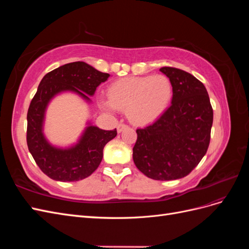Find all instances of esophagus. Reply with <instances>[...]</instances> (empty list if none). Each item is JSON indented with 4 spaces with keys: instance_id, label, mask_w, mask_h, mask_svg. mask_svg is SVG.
I'll list each match as a JSON object with an SVG mask.
<instances>
[{
    "instance_id": "1",
    "label": "esophagus",
    "mask_w": 249,
    "mask_h": 249,
    "mask_svg": "<svg viewBox=\"0 0 249 249\" xmlns=\"http://www.w3.org/2000/svg\"><path fill=\"white\" fill-rule=\"evenodd\" d=\"M126 127H127V125L124 124H118V125H117V132L118 133H122L124 129H126Z\"/></svg>"
}]
</instances>
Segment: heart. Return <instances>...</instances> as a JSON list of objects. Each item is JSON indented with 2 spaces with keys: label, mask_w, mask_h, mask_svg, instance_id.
<instances>
[{
  "label": "heart",
  "mask_w": 249,
  "mask_h": 249,
  "mask_svg": "<svg viewBox=\"0 0 249 249\" xmlns=\"http://www.w3.org/2000/svg\"><path fill=\"white\" fill-rule=\"evenodd\" d=\"M172 84L164 74L120 79L110 86L109 99H101L109 111L126 109L132 123L147 124L155 122L167 109L172 97Z\"/></svg>",
  "instance_id": "heart-1"
}]
</instances>
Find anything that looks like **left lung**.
<instances>
[{"label":"left lung","mask_w":249,"mask_h":249,"mask_svg":"<svg viewBox=\"0 0 249 249\" xmlns=\"http://www.w3.org/2000/svg\"><path fill=\"white\" fill-rule=\"evenodd\" d=\"M160 71L172 84L170 106L156 122L137 129L133 147L136 167L149 178H182L206 155L213 124V109L205 85L175 67Z\"/></svg>","instance_id":"left-lung-1"}]
</instances>
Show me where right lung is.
<instances>
[{"instance_id": "add662e5", "label": "right lung", "mask_w": 249, "mask_h": 249, "mask_svg": "<svg viewBox=\"0 0 249 249\" xmlns=\"http://www.w3.org/2000/svg\"><path fill=\"white\" fill-rule=\"evenodd\" d=\"M110 77L93 66L78 61L59 66L42 78L27 114V144L38 167L58 182H77L97 169L105 145L115 138L116 129L105 131L88 119L76 142L67 146L53 144L44 134V123L50 103L63 93L78 95L91 104L101 83Z\"/></svg>"}]
</instances>
